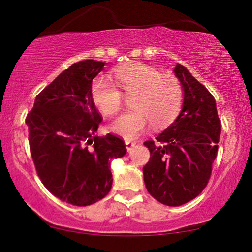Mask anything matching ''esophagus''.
<instances>
[{"label":"esophagus","mask_w":252,"mask_h":252,"mask_svg":"<svg viewBox=\"0 0 252 252\" xmlns=\"http://www.w3.org/2000/svg\"><path fill=\"white\" fill-rule=\"evenodd\" d=\"M134 146H136V142H133V141H126V147L127 152H130V150L132 149Z\"/></svg>","instance_id":"esophagus-1"}]
</instances>
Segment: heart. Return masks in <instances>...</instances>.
<instances>
[{"mask_svg": "<svg viewBox=\"0 0 252 252\" xmlns=\"http://www.w3.org/2000/svg\"><path fill=\"white\" fill-rule=\"evenodd\" d=\"M115 78L123 93L131 95L132 110L122 113L110 129L126 139L137 138L150 122L154 127L166 126L174 121L183 103V88L172 74H160L155 67L134 63L115 70ZM90 96L104 115H113L121 108L122 95L113 81L96 77L90 86Z\"/></svg>", "mask_w": 252, "mask_h": 252, "instance_id": "b5f03b06", "label": "heart"}]
</instances>
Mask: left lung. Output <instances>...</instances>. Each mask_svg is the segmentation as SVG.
Wrapping results in <instances>:
<instances>
[{
  "label": "left lung",
  "instance_id": "1",
  "mask_svg": "<svg viewBox=\"0 0 252 252\" xmlns=\"http://www.w3.org/2000/svg\"><path fill=\"white\" fill-rule=\"evenodd\" d=\"M183 88L182 110L174 122L144 145L149 162L142 168L150 196L166 206L196 198L209 181L217 156L220 121L212 94L185 66L173 70Z\"/></svg>",
  "mask_w": 252,
  "mask_h": 252
}]
</instances>
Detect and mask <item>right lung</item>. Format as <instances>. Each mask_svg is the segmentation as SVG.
I'll return each mask as SVG.
<instances>
[{"instance_id":"add662e5","label":"right lung","mask_w":252,"mask_h":252,"mask_svg":"<svg viewBox=\"0 0 252 252\" xmlns=\"http://www.w3.org/2000/svg\"><path fill=\"white\" fill-rule=\"evenodd\" d=\"M105 64L74 63L37 95L26 119L39 179L53 196L74 206L95 204L110 192L112 159L126 153L122 139L95 134L102 116L90 86Z\"/></svg>"}]
</instances>
